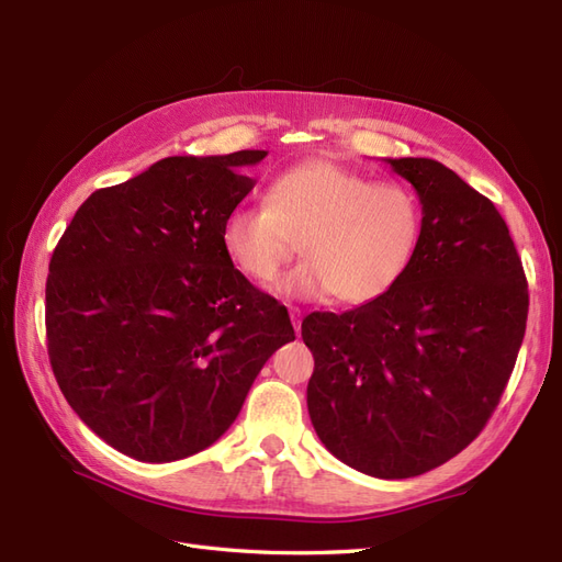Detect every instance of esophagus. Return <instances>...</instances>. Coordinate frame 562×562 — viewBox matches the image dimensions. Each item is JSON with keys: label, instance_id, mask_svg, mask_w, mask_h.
I'll return each mask as SVG.
<instances>
[{"label": "esophagus", "instance_id": "esophagus-1", "mask_svg": "<svg viewBox=\"0 0 562 562\" xmlns=\"http://www.w3.org/2000/svg\"><path fill=\"white\" fill-rule=\"evenodd\" d=\"M291 318H293V328H295V335L300 337V330H302V321H300V310L291 307Z\"/></svg>", "mask_w": 562, "mask_h": 562}]
</instances>
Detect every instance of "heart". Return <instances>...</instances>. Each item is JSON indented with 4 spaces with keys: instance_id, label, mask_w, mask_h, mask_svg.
I'll return each instance as SVG.
<instances>
[{
    "instance_id": "obj_1",
    "label": "heart",
    "mask_w": 562,
    "mask_h": 562,
    "mask_svg": "<svg viewBox=\"0 0 562 562\" xmlns=\"http://www.w3.org/2000/svg\"><path fill=\"white\" fill-rule=\"evenodd\" d=\"M419 236L422 209L407 187L310 159L267 182L265 206L232 209L220 225V248L239 274L271 283L300 241L307 260L274 285L277 295L368 304L403 279Z\"/></svg>"
}]
</instances>
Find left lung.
<instances>
[{"mask_svg": "<svg viewBox=\"0 0 562 562\" xmlns=\"http://www.w3.org/2000/svg\"><path fill=\"white\" fill-rule=\"evenodd\" d=\"M415 187L422 236L403 279L351 312H312L307 407L321 443L375 479L462 452L495 411L522 345L527 281L495 203L434 159H384Z\"/></svg>", "mask_w": 562, "mask_h": 562, "instance_id": "left-lung-1", "label": "left lung"}]
</instances>
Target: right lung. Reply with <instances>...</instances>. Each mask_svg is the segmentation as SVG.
Returning a JSON list of instances; mask_svg holds the SVG:
<instances>
[{
	"label": "right lung",
	"mask_w": 562,
	"mask_h": 562,
	"mask_svg": "<svg viewBox=\"0 0 562 562\" xmlns=\"http://www.w3.org/2000/svg\"><path fill=\"white\" fill-rule=\"evenodd\" d=\"M267 157H166L93 192L54 250L48 359L67 403L114 450L176 462L223 436L269 356L295 339L283 304L220 248Z\"/></svg>",
	"instance_id": "right-lung-1"
}]
</instances>
